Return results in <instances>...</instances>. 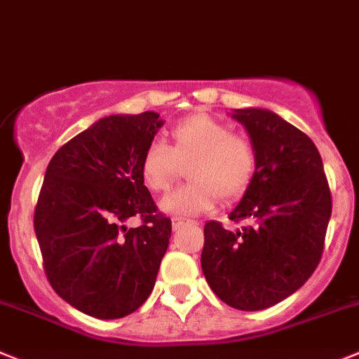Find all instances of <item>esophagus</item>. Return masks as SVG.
<instances>
[{
  "label": "esophagus",
  "instance_id": "1",
  "mask_svg": "<svg viewBox=\"0 0 359 359\" xmlns=\"http://www.w3.org/2000/svg\"><path fill=\"white\" fill-rule=\"evenodd\" d=\"M172 225H173V229H180V227H184V225H195V222H191V219H184V218H173V222H172Z\"/></svg>",
  "mask_w": 359,
  "mask_h": 359
}]
</instances>
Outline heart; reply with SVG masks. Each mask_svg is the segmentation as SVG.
I'll return each instance as SVG.
<instances>
[{"mask_svg":"<svg viewBox=\"0 0 359 359\" xmlns=\"http://www.w3.org/2000/svg\"><path fill=\"white\" fill-rule=\"evenodd\" d=\"M170 144L151 141L140 159V177L151 193H163L187 166L189 182L161 200V208L179 216L202 215L240 200L257 173V150L248 135L208 114L182 119L168 134Z\"/></svg>","mask_w":359,"mask_h":359,"instance_id":"1","label":"heart"}]
</instances>
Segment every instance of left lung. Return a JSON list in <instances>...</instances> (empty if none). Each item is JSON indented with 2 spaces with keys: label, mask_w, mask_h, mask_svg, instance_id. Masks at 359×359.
<instances>
[{
  "label": "left lung",
  "mask_w": 359,
  "mask_h": 359,
  "mask_svg": "<svg viewBox=\"0 0 359 359\" xmlns=\"http://www.w3.org/2000/svg\"><path fill=\"white\" fill-rule=\"evenodd\" d=\"M257 150V173L227 231L203 225L202 270L212 292L234 309L259 311L292 295L324 252L332 200L322 157L297 127L264 109H238Z\"/></svg>",
  "instance_id": "left-lung-1"
}]
</instances>
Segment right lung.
Here are the masks:
<instances>
[{
	"label": "right lung",
	"mask_w": 359,
	"mask_h": 359,
	"mask_svg": "<svg viewBox=\"0 0 359 359\" xmlns=\"http://www.w3.org/2000/svg\"><path fill=\"white\" fill-rule=\"evenodd\" d=\"M157 112L109 116L57 150L34 212L43 266L67 304L102 320L123 318L150 297L172 219L140 177ZM132 215L140 228L128 229Z\"/></svg>",
	"instance_id": "obj_1"
}]
</instances>
